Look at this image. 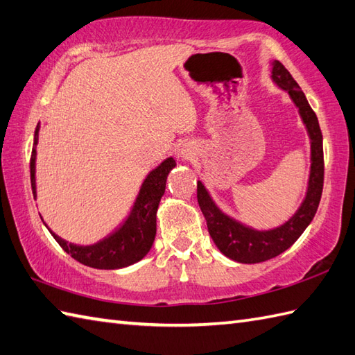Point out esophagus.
Returning a JSON list of instances; mask_svg holds the SVG:
<instances>
[{"mask_svg":"<svg viewBox=\"0 0 355 355\" xmlns=\"http://www.w3.org/2000/svg\"><path fill=\"white\" fill-rule=\"evenodd\" d=\"M191 148L190 147H187V146H184L182 148H180V157H182L184 161H187V159H190L191 157Z\"/></svg>","mask_w":355,"mask_h":355,"instance_id":"obj_1","label":"esophagus"}]
</instances>
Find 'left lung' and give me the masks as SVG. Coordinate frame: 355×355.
Instances as JSON below:
<instances>
[{
  "instance_id": "left-lung-1",
  "label": "left lung",
  "mask_w": 355,
  "mask_h": 355,
  "mask_svg": "<svg viewBox=\"0 0 355 355\" xmlns=\"http://www.w3.org/2000/svg\"><path fill=\"white\" fill-rule=\"evenodd\" d=\"M270 77L281 89L288 92L310 137L311 167L309 185H306V193L301 207L286 223L273 227V230H254V227L225 214L212 200L205 185L198 180V202L205 220H207L212 241L225 257L244 264L261 263L278 257L301 237L316 214L322 188H324V144H322V132L318 116L310 107L302 89L299 88L295 78L279 60L272 62Z\"/></svg>"
}]
</instances>
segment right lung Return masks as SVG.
I'll return each mask as SVG.
<instances>
[{
    "mask_svg": "<svg viewBox=\"0 0 355 355\" xmlns=\"http://www.w3.org/2000/svg\"><path fill=\"white\" fill-rule=\"evenodd\" d=\"M39 128L36 125L33 150H31L30 159V179L31 190L36 199V146L39 138ZM176 167V161L173 157H167L156 168L148 173L144 179L143 185L139 188L137 200L133 203L129 217L124 220V223L112 232L109 237L101 241L91 244V246H78V244L68 243L59 235H51L59 243V246L64 249L78 263L85 266L94 267V269H121L130 264L138 263L143 259L152 244L156 235V211L159 207L161 198L165 193V182L171 168ZM46 226V225H45ZM49 227V226H46Z\"/></svg>",
    "mask_w": 355,
    "mask_h": 355,
    "instance_id": "obj_1",
    "label": "right lung"
}]
</instances>
